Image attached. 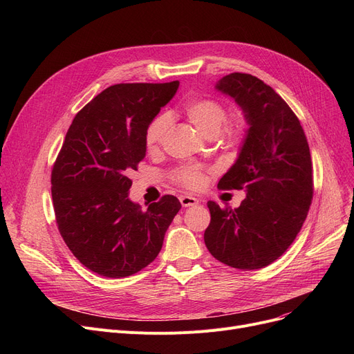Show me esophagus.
<instances>
[{
  "label": "esophagus",
  "instance_id": "1",
  "mask_svg": "<svg viewBox=\"0 0 354 354\" xmlns=\"http://www.w3.org/2000/svg\"><path fill=\"white\" fill-rule=\"evenodd\" d=\"M179 201H180V203H182V207H185V208H188V207H195V205H198V199L195 198V196H192V195H182L180 198H179Z\"/></svg>",
  "mask_w": 354,
  "mask_h": 354
}]
</instances>
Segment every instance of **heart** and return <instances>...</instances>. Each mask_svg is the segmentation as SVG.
Instances as JSON below:
<instances>
[{"instance_id":"1","label":"heart","mask_w":354,"mask_h":354,"mask_svg":"<svg viewBox=\"0 0 354 354\" xmlns=\"http://www.w3.org/2000/svg\"><path fill=\"white\" fill-rule=\"evenodd\" d=\"M189 122L199 130L205 138H215L227 120V109L212 99H198L189 102L185 106ZM171 124V118L166 113L158 115L147 124L145 132V143L149 151L155 149L162 143L167 129ZM245 129L243 123H234L228 126L224 132V140L230 145H236L243 140ZM175 179L185 185V187L196 188L202 180L201 172L195 166H185L175 172Z\"/></svg>"}]
</instances>
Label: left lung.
<instances>
[{"instance_id": "obj_1", "label": "left lung", "mask_w": 354, "mask_h": 354, "mask_svg": "<svg viewBox=\"0 0 354 354\" xmlns=\"http://www.w3.org/2000/svg\"><path fill=\"white\" fill-rule=\"evenodd\" d=\"M235 100L248 124L238 158L218 182L244 189L238 208L209 201L208 251L230 267L258 270L280 258L300 232L313 199L311 156L290 106L263 80L231 73L215 84Z\"/></svg>"}]
</instances>
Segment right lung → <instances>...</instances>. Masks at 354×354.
<instances>
[{"mask_svg": "<svg viewBox=\"0 0 354 354\" xmlns=\"http://www.w3.org/2000/svg\"><path fill=\"white\" fill-rule=\"evenodd\" d=\"M178 87L179 82L110 86L67 130L51 172L55 221L73 255L99 275L123 278L151 264L180 209L174 195L147 209L129 198V174L146 156V127Z\"/></svg>", "mask_w": 354, "mask_h": 354, "instance_id": "add662e5", "label": "right lung"}]
</instances>
